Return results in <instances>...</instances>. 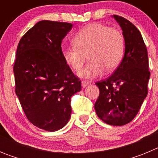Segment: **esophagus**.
I'll list each match as a JSON object with an SVG mask.
<instances>
[{
  "label": "esophagus",
  "instance_id": "obj_1",
  "mask_svg": "<svg viewBox=\"0 0 158 158\" xmlns=\"http://www.w3.org/2000/svg\"><path fill=\"white\" fill-rule=\"evenodd\" d=\"M91 85V81H81V86L82 88H85L88 85Z\"/></svg>",
  "mask_w": 158,
  "mask_h": 158
}]
</instances>
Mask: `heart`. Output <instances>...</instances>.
Instances as JSON below:
<instances>
[{
  "label": "heart",
  "instance_id": "heart-1",
  "mask_svg": "<svg viewBox=\"0 0 158 158\" xmlns=\"http://www.w3.org/2000/svg\"><path fill=\"white\" fill-rule=\"evenodd\" d=\"M73 45L62 47V54L65 63L77 71L85 62H90L78 72L81 78L93 79L101 76L106 70L113 71L122 62L125 42L118 30L102 23L89 24L80 30L73 39Z\"/></svg>",
  "mask_w": 158,
  "mask_h": 158
}]
</instances>
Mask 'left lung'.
I'll use <instances>...</instances> for the list:
<instances>
[{
    "instance_id": "obj_1",
    "label": "left lung",
    "mask_w": 158,
    "mask_h": 158,
    "mask_svg": "<svg viewBox=\"0 0 158 158\" xmlns=\"http://www.w3.org/2000/svg\"><path fill=\"white\" fill-rule=\"evenodd\" d=\"M125 42L122 62L111 77L96 82L100 95L95 103L96 115L112 126H123L133 120L148 93V53L142 36L133 23L114 15Z\"/></svg>"
}]
</instances>
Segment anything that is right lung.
Masks as SVG:
<instances>
[{
    "instance_id": "add662e5",
    "label": "right lung",
    "mask_w": 158,
    "mask_h": 158,
    "mask_svg": "<svg viewBox=\"0 0 158 158\" xmlns=\"http://www.w3.org/2000/svg\"><path fill=\"white\" fill-rule=\"evenodd\" d=\"M73 24L42 20L21 38L13 72L16 94L27 119L37 127L56 131L70 118L71 96L81 81L65 63L62 42Z\"/></svg>"
}]
</instances>
